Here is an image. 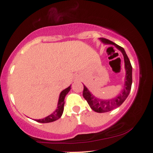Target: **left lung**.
I'll return each instance as SVG.
<instances>
[{
    "label": "left lung",
    "instance_id": "8db88e82",
    "mask_svg": "<svg viewBox=\"0 0 153 153\" xmlns=\"http://www.w3.org/2000/svg\"><path fill=\"white\" fill-rule=\"evenodd\" d=\"M99 39L101 40V42L105 44V45H114L116 48L121 51L123 56H124V68H125L126 71L124 88H123L121 94H119L118 96H116L114 99L104 100L96 98V96H94V95L91 94L86 86L83 85L84 88L83 92H82V96H83L84 99L87 101L91 108L94 111L98 112V113H104V112L110 111L120 106L127 99V96H129L131 91V83H132V67H131L130 61H129L127 54H126L125 50L123 47L119 46L117 44L105 38H99Z\"/></svg>",
    "mask_w": 153,
    "mask_h": 153
}]
</instances>
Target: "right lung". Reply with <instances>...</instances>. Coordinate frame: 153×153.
Segmentation results:
<instances>
[{
	"instance_id": "1",
	"label": "right lung",
	"mask_w": 153,
	"mask_h": 153,
	"mask_svg": "<svg viewBox=\"0 0 153 153\" xmlns=\"http://www.w3.org/2000/svg\"><path fill=\"white\" fill-rule=\"evenodd\" d=\"M71 85H70L69 87H68L67 88L63 90L62 92L60 93L59 96V100L58 103H57V109H56L52 114H51L50 115L47 116V117L44 118L42 119H36V121L37 122L40 123H49V122H52L54 121L57 120L61 117V116L62 115L63 111H64V104H65V98L66 95L68 94L70 91H71Z\"/></svg>"
}]
</instances>
